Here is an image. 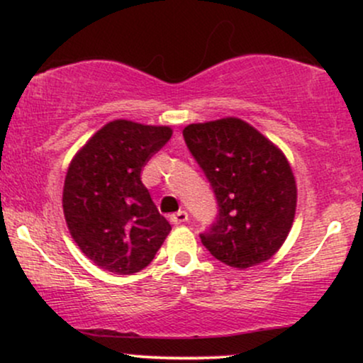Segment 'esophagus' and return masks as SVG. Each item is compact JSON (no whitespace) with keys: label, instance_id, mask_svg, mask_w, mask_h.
<instances>
[{"label":"esophagus","instance_id":"obj_1","mask_svg":"<svg viewBox=\"0 0 363 363\" xmlns=\"http://www.w3.org/2000/svg\"><path fill=\"white\" fill-rule=\"evenodd\" d=\"M187 220H189V215H187V211H184V210H179L177 213H174V215H170V222L172 223H184V222H187Z\"/></svg>","mask_w":363,"mask_h":363}]
</instances>
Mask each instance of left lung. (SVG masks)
<instances>
[{
    "mask_svg": "<svg viewBox=\"0 0 363 363\" xmlns=\"http://www.w3.org/2000/svg\"><path fill=\"white\" fill-rule=\"evenodd\" d=\"M186 145L213 187L218 216L201 242L237 269L278 252L294 225L297 184L281 152L239 118L189 124Z\"/></svg>",
    "mask_w": 363,
    "mask_h": 363,
    "instance_id": "1",
    "label": "left lung"
}]
</instances>
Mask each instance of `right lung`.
I'll return each mask as SVG.
<instances>
[{"label": "right lung", "mask_w": 363, "mask_h": 363, "mask_svg": "<svg viewBox=\"0 0 363 363\" xmlns=\"http://www.w3.org/2000/svg\"><path fill=\"white\" fill-rule=\"evenodd\" d=\"M170 136L169 126L116 119L69 162L62 187L65 220L80 251L99 268L138 273L172 230L141 182V169Z\"/></svg>", "instance_id": "right-lung-1"}]
</instances>
